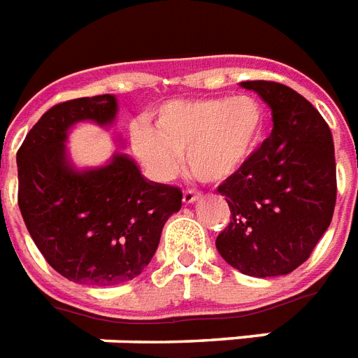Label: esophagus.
<instances>
[{
  "mask_svg": "<svg viewBox=\"0 0 358 358\" xmlns=\"http://www.w3.org/2000/svg\"><path fill=\"white\" fill-rule=\"evenodd\" d=\"M201 199V193L195 192V189H186L184 192V195H182V201L186 203V205H192V203H195V201Z\"/></svg>",
  "mask_w": 358,
  "mask_h": 358,
  "instance_id": "obj_1",
  "label": "esophagus"
}]
</instances>
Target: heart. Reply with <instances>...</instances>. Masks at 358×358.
Masks as SVG:
<instances>
[{"mask_svg": "<svg viewBox=\"0 0 358 358\" xmlns=\"http://www.w3.org/2000/svg\"><path fill=\"white\" fill-rule=\"evenodd\" d=\"M264 112L252 96L176 100L161 108L157 131L145 121L131 127L132 152L159 182H169L186 153L189 172L222 180L250 157L260 138Z\"/></svg>", "mask_w": 358, "mask_h": 358, "instance_id": "b5f03b06", "label": "heart"}]
</instances>
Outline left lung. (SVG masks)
I'll return each instance as SVG.
<instances>
[{"mask_svg": "<svg viewBox=\"0 0 358 358\" xmlns=\"http://www.w3.org/2000/svg\"><path fill=\"white\" fill-rule=\"evenodd\" d=\"M271 108L273 131L220 184L231 222L220 233L222 258L250 277L294 271L311 256L336 206L334 140L306 98L275 81H243Z\"/></svg>", "mask_w": 358, "mask_h": 358, "instance_id": "obj_1", "label": "left lung"}]
</instances>
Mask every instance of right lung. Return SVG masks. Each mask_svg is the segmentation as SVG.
I'll return each instance as SVG.
<instances>
[{"instance_id": "add662e5", "label": "right lung", "mask_w": 358, "mask_h": 358, "mask_svg": "<svg viewBox=\"0 0 358 358\" xmlns=\"http://www.w3.org/2000/svg\"><path fill=\"white\" fill-rule=\"evenodd\" d=\"M115 113L112 94L52 106L17 153L24 224L49 266L79 285L112 287L138 277L182 206L178 187L145 180L125 153L96 169L71 165L64 145L71 127H108Z\"/></svg>"}]
</instances>
